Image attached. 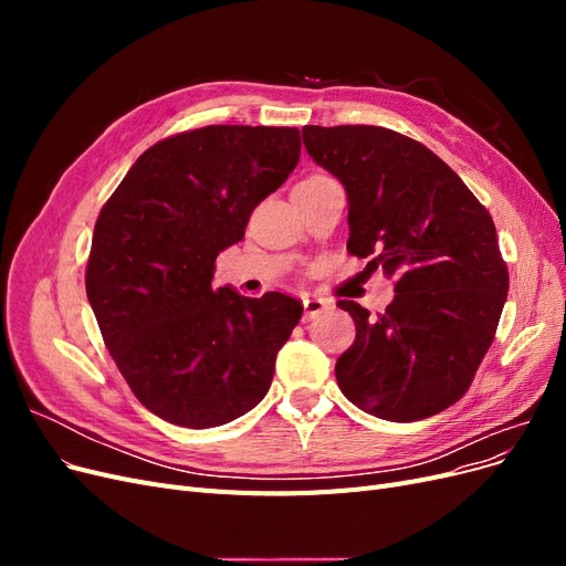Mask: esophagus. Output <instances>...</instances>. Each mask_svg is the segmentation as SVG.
<instances>
[{
  "mask_svg": "<svg viewBox=\"0 0 566 566\" xmlns=\"http://www.w3.org/2000/svg\"><path fill=\"white\" fill-rule=\"evenodd\" d=\"M302 304H304V318L310 321V318H314V316H318L321 312H325L331 306V302L328 300H323V297H314V295H306L304 300H302Z\"/></svg>",
  "mask_w": 566,
  "mask_h": 566,
  "instance_id": "34e87169",
  "label": "esophagus"
}]
</instances>
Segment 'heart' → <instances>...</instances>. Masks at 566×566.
<instances>
[{"instance_id": "1", "label": "heart", "mask_w": 566, "mask_h": 566, "mask_svg": "<svg viewBox=\"0 0 566 566\" xmlns=\"http://www.w3.org/2000/svg\"><path fill=\"white\" fill-rule=\"evenodd\" d=\"M312 179H318V177H310V179H304V181H312Z\"/></svg>"}]
</instances>
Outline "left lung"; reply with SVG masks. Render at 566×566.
Returning a JSON list of instances; mask_svg holds the SVG:
<instances>
[{
	"mask_svg": "<svg viewBox=\"0 0 566 566\" xmlns=\"http://www.w3.org/2000/svg\"><path fill=\"white\" fill-rule=\"evenodd\" d=\"M306 153L345 186L347 250L394 279V300L373 316L337 306L356 323L337 358L345 397L391 422L453 406L489 352L507 297V266L489 210L439 156L373 125L302 129Z\"/></svg>",
	"mask_w": 566,
	"mask_h": 566,
	"instance_id": "left-lung-1",
	"label": "left lung"
}]
</instances>
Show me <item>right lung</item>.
Wrapping results in <instances>:
<instances>
[{"label": "right lung", "instance_id": "right-lung-1", "mask_svg": "<svg viewBox=\"0 0 566 566\" xmlns=\"http://www.w3.org/2000/svg\"><path fill=\"white\" fill-rule=\"evenodd\" d=\"M300 129L210 125L142 153L101 210L87 297L134 397L208 430L245 416L302 316L283 293L212 287L221 250L300 163Z\"/></svg>", "mask_w": 566, "mask_h": 566}]
</instances>
